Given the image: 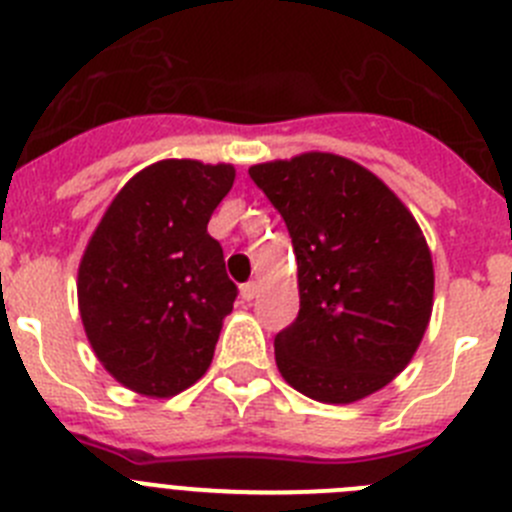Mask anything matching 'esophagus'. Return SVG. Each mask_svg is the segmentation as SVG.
Instances as JSON below:
<instances>
[{
	"label": "esophagus",
	"mask_w": 512,
	"mask_h": 512,
	"mask_svg": "<svg viewBox=\"0 0 512 512\" xmlns=\"http://www.w3.org/2000/svg\"><path fill=\"white\" fill-rule=\"evenodd\" d=\"M256 294H259V284H256V281H248V284H243V287H241V299H243V302H251V299L256 297Z\"/></svg>",
	"instance_id": "obj_1"
}]
</instances>
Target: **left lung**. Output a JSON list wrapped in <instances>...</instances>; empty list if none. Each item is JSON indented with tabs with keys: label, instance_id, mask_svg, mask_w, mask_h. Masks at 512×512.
Returning <instances> with one entry per match:
<instances>
[{
	"label": "left lung",
	"instance_id": "8db88e82",
	"mask_svg": "<svg viewBox=\"0 0 512 512\" xmlns=\"http://www.w3.org/2000/svg\"><path fill=\"white\" fill-rule=\"evenodd\" d=\"M297 256L299 314L274 337L279 373L322 403L381 391L414 358L434 264L414 215L358 162L330 152L253 164Z\"/></svg>",
	"mask_w": 512,
	"mask_h": 512
}]
</instances>
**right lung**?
Segmentation results:
<instances>
[{"label":"right lung","mask_w":512,"mask_h":512,"mask_svg":"<svg viewBox=\"0 0 512 512\" xmlns=\"http://www.w3.org/2000/svg\"><path fill=\"white\" fill-rule=\"evenodd\" d=\"M231 164L162 159L103 213L78 269V307L103 368L131 391L170 398L203 378L236 302L208 220Z\"/></svg>","instance_id":"right-lung-1"}]
</instances>
